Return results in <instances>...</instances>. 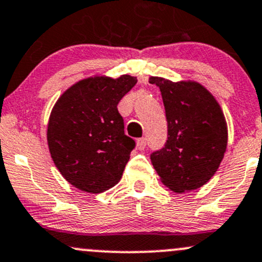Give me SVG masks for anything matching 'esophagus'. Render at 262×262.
Instances as JSON below:
<instances>
[{
	"instance_id": "esophagus-1",
	"label": "esophagus",
	"mask_w": 262,
	"mask_h": 262,
	"mask_svg": "<svg viewBox=\"0 0 262 262\" xmlns=\"http://www.w3.org/2000/svg\"><path fill=\"white\" fill-rule=\"evenodd\" d=\"M146 145V142L144 138H139V139H137V148L139 149V150H143V149L145 148Z\"/></svg>"
}]
</instances>
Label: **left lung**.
<instances>
[{"mask_svg":"<svg viewBox=\"0 0 262 262\" xmlns=\"http://www.w3.org/2000/svg\"><path fill=\"white\" fill-rule=\"evenodd\" d=\"M162 93L168 140L150 159L171 191L196 190L214 177L228 146V124L216 98L196 80L149 77Z\"/></svg>","mask_w":262,"mask_h":262,"instance_id":"1","label":"left lung"}]
</instances>
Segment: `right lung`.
<instances>
[{
	"instance_id": "1",
	"label": "right lung",
	"mask_w": 262,
	"mask_h": 262,
	"mask_svg": "<svg viewBox=\"0 0 262 262\" xmlns=\"http://www.w3.org/2000/svg\"><path fill=\"white\" fill-rule=\"evenodd\" d=\"M136 77L94 76L80 79L57 99L47 124L54 165L74 188L99 194L117 185L134 140L124 134L119 100L136 85Z\"/></svg>"
}]
</instances>
